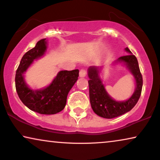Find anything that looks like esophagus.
<instances>
[{"mask_svg": "<svg viewBox=\"0 0 160 160\" xmlns=\"http://www.w3.org/2000/svg\"><path fill=\"white\" fill-rule=\"evenodd\" d=\"M87 76V71L85 69H82L79 71V76L80 77H85Z\"/></svg>", "mask_w": 160, "mask_h": 160, "instance_id": "1", "label": "esophagus"}]
</instances>
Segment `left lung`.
Segmentation results:
<instances>
[{
	"label": "left lung",
	"mask_w": 160,
	"mask_h": 160,
	"mask_svg": "<svg viewBox=\"0 0 160 160\" xmlns=\"http://www.w3.org/2000/svg\"><path fill=\"white\" fill-rule=\"evenodd\" d=\"M125 51L130 54L120 57L116 60V62H124L130 69L136 81V88L134 93L132 97L126 101H116L108 95L100 78V68L90 66L88 68L89 100L91 106L94 112L101 117L112 119L128 112L136 105L141 96L143 87V77L140 71L138 60L128 47L125 48Z\"/></svg>",
	"instance_id": "8db88e82"
}]
</instances>
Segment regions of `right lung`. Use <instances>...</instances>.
Instances as JSON below:
<instances>
[{"mask_svg": "<svg viewBox=\"0 0 160 160\" xmlns=\"http://www.w3.org/2000/svg\"><path fill=\"white\" fill-rule=\"evenodd\" d=\"M45 40L38 41L36 47L24 54L16 71L15 86L19 99L30 110L41 114H55L64 109L68 94L77 81L79 71H61L46 88L30 89L24 80L23 73L34 60L43 55L47 49Z\"/></svg>", "mask_w": 160, "mask_h": 160, "instance_id": "add662e5", "label": "right lung"}]
</instances>
